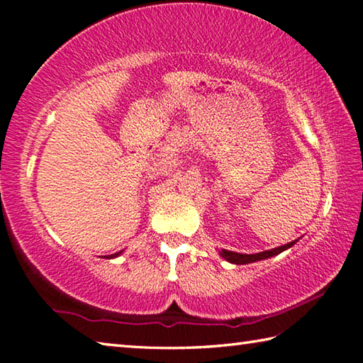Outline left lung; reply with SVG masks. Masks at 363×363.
Here are the masks:
<instances>
[{"instance_id":"left-lung-1","label":"left lung","mask_w":363,"mask_h":363,"mask_svg":"<svg viewBox=\"0 0 363 363\" xmlns=\"http://www.w3.org/2000/svg\"><path fill=\"white\" fill-rule=\"evenodd\" d=\"M294 243H296V240L286 243V245H281V247H279V248H272V250L262 251V253H256V255H242V253H235V251L223 250V251H220V256L225 257V259L229 261V262H232V264H248V262H256V261H261V259H267V257H272L275 255H280L281 251L291 248Z\"/></svg>"}]
</instances>
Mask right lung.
<instances>
[{
    "mask_svg": "<svg viewBox=\"0 0 363 363\" xmlns=\"http://www.w3.org/2000/svg\"><path fill=\"white\" fill-rule=\"evenodd\" d=\"M118 255H120V253H115V255H110L108 257H115V256H118Z\"/></svg>",
    "mask_w": 363,
    "mask_h": 363,
    "instance_id": "add662e5",
    "label": "right lung"
}]
</instances>
